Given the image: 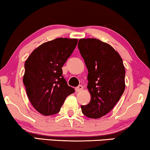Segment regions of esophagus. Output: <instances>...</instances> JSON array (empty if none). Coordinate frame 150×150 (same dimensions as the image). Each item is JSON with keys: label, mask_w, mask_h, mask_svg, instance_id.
Instances as JSON below:
<instances>
[{"label": "esophagus", "mask_w": 150, "mask_h": 150, "mask_svg": "<svg viewBox=\"0 0 150 150\" xmlns=\"http://www.w3.org/2000/svg\"><path fill=\"white\" fill-rule=\"evenodd\" d=\"M82 89H83V86H81V85H79L78 86L75 88V91H76V92H80Z\"/></svg>", "instance_id": "1"}]
</instances>
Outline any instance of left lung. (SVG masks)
Here are the masks:
<instances>
[{
  "mask_svg": "<svg viewBox=\"0 0 150 150\" xmlns=\"http://www.w3.org/2000/svg\"><path fill=\"white\" fill-rule=\"evenodd\" d=\"M78 49L88 69L91 101L81 105L83 114L99 118L115 107L125 88V69L120 54L107 43L97 39H81Z\"/></svg>",
  "mask_w": 150,
  "mask_h": 150,
  "instance_id": "8db88e82",
  "label": "left lung"
}]
</instances>
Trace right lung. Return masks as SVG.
<instances>
[{
    "mask_svg": "<svg viewBox=\"0 0 150 150\" xmlns=\"http://www.w3.org/2000/svg\"><path fill=\"white\" fill-rule=\"evenodd\" d=\"M77 44V39L58 38L38 47L25 61L23 81L30 102L41 114L59 112L66 97L75 92L62 68Z\"/></svg>",
    "mask_w": 150,
    "mask_h": 150,
    "instance_id": "obj_1",
    "label": "right lung"
}]
</instances>
